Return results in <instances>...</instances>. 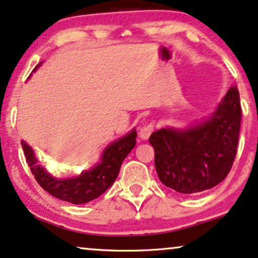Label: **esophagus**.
<instances>
[{"label":"esophagus","mask_w":258,"mask_h":258,"mask_svg":"<svg viewBox=\"0 0 258 258\" xmlns=\"http://www.w3.org/2000/svg\"><path fill=\"white\" fill-rule=\"evenodd\" d=\"M153 130H155V122H149L146 123L140 128L139 131V137L142 139H148L150 136H151V133L153 132Z\"/></svg>","instance_id":"1"}]
</instances>
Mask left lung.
<instances>
[{
	"label": "left lung",
	"instance_id": "obj_1",
	"mask_svg": "<svg viewBox=\"0 0 258 258\" xmlns=\"http://www.w3.org/2000/svg\"><path fill=\"white\" fill-rule=\"evenodd\" d=\"M239 91L231 87L210 120L185 131L161 128L150 137L155 167L164 185L181 194L216 187L232 168L239 139Z\"/></svg>",
	"mask_w": 258,
	"mask_h": 258
}]
</instances>
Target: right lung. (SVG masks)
Segmentation results:
<instances>
[{"label": "right lung", "mask_w": 258, "mask_h": 258, "mask_svg": "<svg viewBox=\"0 0 258 258\" xmlns=\"http://www.w3.org/2000/svg\"><path fill=\"white\" fill-rule=\"evenodd\" d=\"M136 138L137 132L133 130L131 133L114 142L105 150L102 162L95 168L82 172L80 176L67 178H56L45 171V169L38 164L33 151L24 140L21 142V145L26 161L31 167L32 175H34L39 185L53 198L71 202L74 205H80L99 198L113 184L123 159L135 148Z\"/></svg>", "instance_id": "add662e5"}]
</instances>
